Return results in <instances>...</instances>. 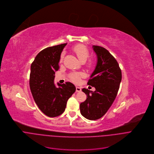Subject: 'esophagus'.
Instances as JSON below:
<instances>
[{
  "label": "esophagus",
  "mask_w": 154,
  "mask_h": 154,
  "mask_svg": "<svg viewBox=\"0 0 154 154\" xmlns=\"http://www.w3.org/2000/svg\"><path fill=\"white\" fill-rule=\"evenodd\" d=\"M81 91V88L80 87H76V92H79Z\"/></svg>",
  "instance_id": "esophagus-1"
}]
</instances>
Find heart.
I'll use <instances>...</instances> for the list:
<instances>
[{
  "instance_id": "1",
  "label": "heart",
  "mask_w": 154,
  "mask_h": 154,
  "mask_svg": "<svg viewBox=\"0 0 154 154\" xmlns=\"http://www.w3.org/2000/svg\"><path fill=\"white\" fill-rule=\"evenodd\" d=\"M73 50L76 54L78 58L79 59V60L81 61V62H85V61L87 59V58L89 57V55H90L89 51H88V49L83 45L78 44V45H75L73 48ZM63 57H64V54H62L60 56V62H62L63 61ZM94 64V61L90 60L88 63V66L90 67H93ZM82 74L73 73L70 75V79L72 81H73L75 82H78L79 81L80 78H81V76H82Z\"/></svg>"
}]
</instances>
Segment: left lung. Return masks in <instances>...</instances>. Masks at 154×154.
<instances>
[{
  "label": "left lung",
  "mask_w": 154,
  "mask_h": 154,
  "mask_svg": "<svg viewBox=\"0 0 154 154\" xmlns=\"http://www.w3.org/2000/svg\"><path fill=\"white\" fill-rule=\"evenodd\" d=\"M92 48L97 56V64L87 84L94 87L95 91L82 89L87 99L80 104V112L85 118L96 120L104 116L113 103L122 74L116 60L107 50L97 45Z\"/></svg>",
  "instance_id": "1"
}]
</instances>
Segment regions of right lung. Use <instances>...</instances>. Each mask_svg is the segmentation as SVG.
<instances>
[{
	"label": "right lung",
	"instance_id": "1",
	"mask_svg": "<svg viewBox=\"0 0 154 154\" xmlns=\"http://www.w3.org/2000/svg\"><path fill=\"white\" fill-rule=\"evenodd\" d=\"M67 44L47 47L40 51L31 65L29 87L39 109L49 117L62 114L67 102L76 91L71 82L54 84L55 72L57 71L60 54Z\"/></svg>",
	"mask_w": 154,
	"mask_h": 154
}]
</instances>
